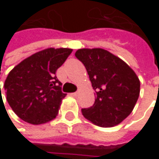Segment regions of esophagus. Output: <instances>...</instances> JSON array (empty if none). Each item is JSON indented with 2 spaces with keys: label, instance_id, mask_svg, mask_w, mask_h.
<instances>
[{
  "label": "esophagus",
  "instance_id": "obj_1",
  "mask_svg": "<svg viewBox=\"0 0 159 159\" xmlns=\"http://www.w3.org/2000/svg\"><path fill=\"white\" fill-rule=\"evenodd\" d=\"M78 95V92H74V93H71V96L73 97H76Z\"/></svg>",
  "mask_w": 159,
  "mask_h": 159
}]
</instances>
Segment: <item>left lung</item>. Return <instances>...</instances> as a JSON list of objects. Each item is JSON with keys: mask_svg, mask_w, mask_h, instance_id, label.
<instances>
[{"mask_svg": "<svg viewBox=\"0 0 159 159\" xmlns=\"http://www.w3.org/2000/svg\"><path fill=\"white\" fill-rule=\"evenodd\" d=\"M75 57L84 65L95 90V103L82 109L85 119L100 127H113L133 111L140 81L122 60L103 48H81Z\"/></svg>", "mask_w": 159, "mask_h": 159, "instance_id": "8db88e82", "label": "left lung"}]
</instances>
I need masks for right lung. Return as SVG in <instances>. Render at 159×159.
I'll list each match as a JSON object with an SVG mask.
<instances>
[{
  "label": "right lung",
  "instance_id": "add662e5",
  "mask_svg": "<svg viewBox=\"0 0 159 159\" xmlns=\"http://www.w3.org/2000/svg\"><path fill=\"white\" fill-rule=\"evenodd\" d=\"M72 51L65 48L43 49L25 59L9 73L3 84L6 99L20 119L42 124L57 116L66 94L61 91L56 71Z\"/></svg>",
  "mask_w": 159,
  "mask_h": 159
}]
</instances>
